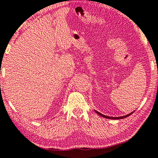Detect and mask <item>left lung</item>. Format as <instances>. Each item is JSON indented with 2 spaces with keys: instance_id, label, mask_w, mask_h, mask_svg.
I'll list each match as a JSON object with an SVG mask.
<instances>
[{
  "instance_id": "left-lung-1",
  "label": "left lung",
  "mask_w": 158,
  "mask_h": 158,
  "mask_svg": "<svg viewBox=\"0 0 158 158\" xmlns=\"http://www.w3.org/2000/svg\"><path fill=\"white\" fill-rule=\"evenodd\" d=\"M95 110V112L96 113V114H97L98 115H99L100 116H102V117H103V118H108V119H114V120H118V119H123V118H127V117H128L129 116H131V114H133V112L135 111V110H133V112H131V113H130V114H127V115H126V116H120V117H110V116H106V115H103V114H101V113H99V112H98L97 110Z\"/></svg>"
}]
</instances>
